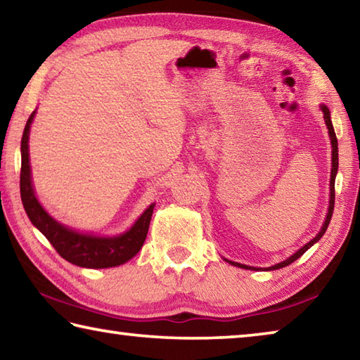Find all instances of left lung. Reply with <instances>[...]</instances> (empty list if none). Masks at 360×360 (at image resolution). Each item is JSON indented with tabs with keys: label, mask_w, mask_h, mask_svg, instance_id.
Listing matches in <instances>:
<instances>
[{
	"label": "left lung",
	"mask_w": 360,
	"mask_h": 360,
	"mask_svg": "<svg viewBox=\"0 0 360 360\" xmlns=\"http://www.w3.org/2000/svg\"><path fill=\"white\" fill-rule=\"evenodd\" d=\"M322 112H324V119H326V125L328 129V135H330V141H332V173H330V205H328V212H327V217H326V222L324 225H322V229L318 235L314 236V238L311 241H308L307 245H304L303 248L298 249V251L290 255L289 259H285L284 262H281V264H276L268 268V270H278V268H283V266H288L290 265L292 262L297 260L298 257H302V255L308 251L309 248H311L316 241H319L322 238V235L326 233V230L328 227V222H330L332 219V214H333V205H335V176H337V172H338V141H337V136H335V131H333V125H332V120H330V111H328V108L322 105L321 106ZM229 264L235 265V266H240V268H246V270H255L254 266H248V265H243V264H238V262H231L229 260Z\"/></svg>",
	"instance_id": "obj_1"
}]
</instances>
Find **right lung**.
<instances>
[{
    "mask_svg": "<svg viewBox=\"0 0 360 360\" xmlns=\"http://www.w3.org/2000/svg\"><path fill=\"white\" fill-rule=\"evenodd\" d=\"M34 112L30 115L22 135V168H20V197L23 208H25L30 221L38 229L56 251L65 260L71 262L77 266L84 268H109L125 264L133 255H136L141 249L143 243L148 235L152 211L154 205L146 210L135 225L125 231L124 235L114 236V238H100V236L82 235L75 230L63 227L62 224L47 214L42 210L38 200L34 197L32 186V174H30V158H28V135L30 125L33 122Z\"/></svg>",
    "mask_w": 360,
    "mask_h": 360,
    "instance_id": "add662e5",
    "label": "right lung"
}]
</instances>
